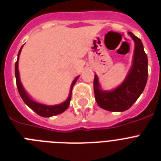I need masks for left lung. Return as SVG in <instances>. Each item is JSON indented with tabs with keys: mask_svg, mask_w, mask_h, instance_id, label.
Wrapping results in <instances>:
<instances>
[{
	"mask_svg": "<svg viewBox=\"0 0 161 161\" xmlns=\"http://www.w3.org/2000/svg\"><path fill=\"white\" fill-rule=\"evenodd\" d=\"M136 44L133 64L124 81L112 91L100 89L97 75L94 76L95 99L101 108L112 112H123L128 109L143 93L147 80V57L143 45L138 37L128 33Z\"/></svg>",
	"mask_w": 161,
	"mask_h": 161,
	"instance_id": "8db88e82",
	"label": "left lung"
}]
</instances>
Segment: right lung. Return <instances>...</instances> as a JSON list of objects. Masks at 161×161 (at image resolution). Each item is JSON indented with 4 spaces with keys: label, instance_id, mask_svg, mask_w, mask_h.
<instances>
[{
    "label": "right lung",
    "instance_id": "obj_1",
    "mask_svg": "<svg viewBox=\"0 0 161 161\" xmlns=\"http://www.w3.org/2000/svg\"><path fill=\"white\" fill-rule=\"evenodd\" d=\"M22 48V47L20 48L19 52H18V59H17V62L15 63V76H16V83L17 87H18V93H19L20 96H21L22 99L23 100V102H25L32 110H34L35 113L38 114L40 115V116H42V117H52V116H54V115H57L61 113H63L64 111H65V110L68 109V106H69L71 97H72V88H73L74 85L76 84V80H77V79L79 78V76L75 78L73 81H72V85H71L70 88V92H69V96H68V99H67L65 102H64L63 103L59 104V105H55V106H47V105H43V104L35 102V101L32 100V99L29 97V95L26 93L25 90L24 89L23 86H22V83H21V80H20L19 71H18V58H19L20 52H21Z\"/></svg>",
    "mask_w": 161,
    "mask_h": 161
}]
</instances>
